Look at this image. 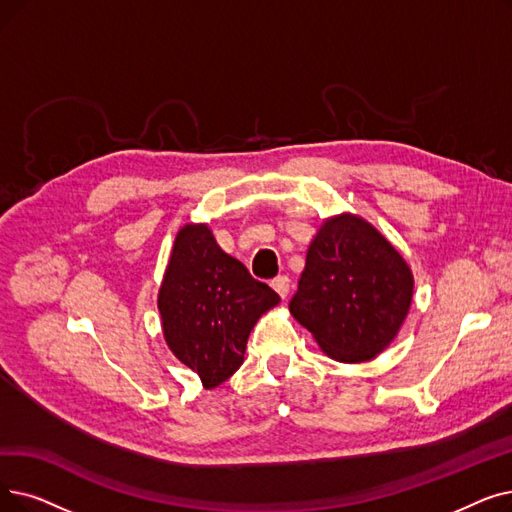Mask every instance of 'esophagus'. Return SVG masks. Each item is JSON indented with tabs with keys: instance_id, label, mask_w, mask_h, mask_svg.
<instances>
[{
	"instance_id": "obj_1",
	"label": "esophagus",
	"mask_w": 512,
	"mask_h": 512,
	"mask_svg": "<svg viewBox=\"0 0 512 512\" xmlns=\"http://www.w3.org/2000/svg\"><path fill=\"white\" fill-rule=\"evenodd\" d=\"M270 284L282 299L288 297V291H291V280H288V276H276Z\"/></svg>"
}]
</instances>
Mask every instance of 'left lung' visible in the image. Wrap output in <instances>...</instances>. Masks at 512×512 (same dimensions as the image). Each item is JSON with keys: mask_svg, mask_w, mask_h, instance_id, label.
<instances>
[{"mask_svg": "<svg viewBox=\"0 0 512 512\" xmlns=\"http://www.w3.org/2000/svg\"><path fill=\"white\" fill-rule=\"evenodd\" d=\"M412 291L404 257L362 217L339 215L311 240L288 309L330 358L355 364L393 341Z\"/></svg>", "mask_w": 512, "mask_h": 512, "instance_id": "obj_1", "label": "left lung"}]
</instances>
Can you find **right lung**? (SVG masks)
<instances>
[{
  "mask_svg": "<svg viewBox=\"0 0 512 512\" xmlns=\"http://www.w3.org/2000/svg\"><path fill=\"white\" fill-rule=\"evenodd\" d=\"M278 293L219 249L205 224H188L173 244L159 291L165 341L182 364L213 389L240 368L263 311Z\"/></svg>",
  "mask_w": 512,
  "mask_h": 512,
  "instance_id": "obj_1",
  "label": "right lung"
}]
</instances>
